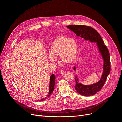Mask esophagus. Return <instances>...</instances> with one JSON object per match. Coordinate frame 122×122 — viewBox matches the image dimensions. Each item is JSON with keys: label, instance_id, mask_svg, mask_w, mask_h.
<instances>
[{"label": "esophagus", "instance_id": "esophagus-1", "mask_svg": "<svg viewBox=\"0 0 122 122\" xmlns=\"http://www.w3.org/2000/svg\"><path fill=\"white\" fill-rule=\"evenodd\" d=\"M61 74H64L65 73V71H64V70H61Z\"/></svg>", "mask_w": 122, "mask_h": 122}]
</instances>
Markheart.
<instances>
[{"instance_id":"1","label":"heart","mask_w":122,"mask_h":122,"mask_svg":"<svg viewBox=\"0 0 122 122\" xmlns=\"http://www.w3.org/2000/svg\"><path fill=\"white\" fill-rule=\"evenodd\" d=\"M49 60L53 62L56 57L60 56L61 61L65 64L72 63L77 54V44L74 40L60 36L55 38L49 49Z\"/></svg>"}]
</instances>
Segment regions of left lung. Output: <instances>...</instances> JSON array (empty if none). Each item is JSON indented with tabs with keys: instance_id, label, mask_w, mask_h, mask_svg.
I'll return each mask as SVG.
<instances>
[{
	"instance_id": "obj_1",
	"label": "left lung",
	"mask_w": 122,
	"mask_h": 122,
	"mask_svg": "<svg viewBox=\"0 0 122 122\" xmlns=\"http://www.w3.org/2000/svg\"><path fill=\"white\" fill-rule=\"evenodd\" d=\"M78 36L91 42H96L104 61L103 72L101 79L97 83L91 85H83L78 82L77 77L75 76V89L82 96H93L102 88L106 81L107 77L110 72V61L108 49L104 43L99 33L92 27L86 25H70L67 26ZM75 70V67H74Z\"/></svg>"
}]
</instances>
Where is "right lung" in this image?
Instances as JSON below:
<instances>
[{"label": "right lung", "mask_w": 122, "mask_h": 122, "mask_svg": "<svg viewBox=\"0 0 122 122\" xmlns=\"http://www.w3.org/2000/svg\"><path fill=\"white\" fill-rule=\"evenodd\" d=\"M55 75L53 74H52L50 76V84H49V93L48 95H47V96L45 98H44L41 100H40V101H43L47 99L49 97H50V96L53 93V90H54V84H55Z\"/></svg>", "instance_id": "obj_1"}]
</instances>
